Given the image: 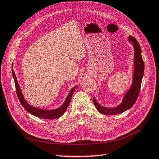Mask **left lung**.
Masks as SVG:
<instances>
[{
	"mask_svg": "<svg viewBox=\"0 0 159 159\" xmlns=\"http://www.w3.org/2000/svg\"><path fill=\"white\" fill-rule=\"evenodd\" d=\"M129 40L132 43L134 48V72L133 76V83L129 91L125 95L123 102L120 106L114 108H107L100 106L93 98V102L98 111L103 115H114L119 114L128 109L130 108L134 104L138 98L139 91L141 89L142 78L144 72V61L141 56V50L138 41L132 35H129Z\"/></svg>",
	"mask_w": 159,
	"mask_h": 159,
	"instance_id": "1",
	"label": "left lung"
}]
</instances>
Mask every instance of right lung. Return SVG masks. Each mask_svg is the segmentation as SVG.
Listing matches in <instances>:
<instances>
[{"mask_svg":"<svg viewBox=\"0 0 159 159\" xmlns=\"http://www.w3.org/2000/svg\"><path fill=\"white\" fill-rule=\"evenodd\" d=\"M12 68H13V64H12ZM12 74H13V77H14V79L16 94H17V96L19 99V101H20L21 105L23 106V108L28 112H30V114L37 116V117L41 118V119H55L59 118L61 116H62L64 113L65 112L66 110L67 109L68 106H69V103L70 102L71 98H72L73 91L75 90L76 86L73 87L72 90H70L69 94V95H68V97H67L65 102H64V104L61 107H60L59 108L51 110V111H48V110H41V109H38V108H35V107H32L30 104H28V103L25 101L23 95H22L21 90L20 89V86H19L17 79H16V74L13 69H12Z\"/></svg>","mask_w":159,"mask_h":159,"instance_id":"add662e5","label":"right lung"}]
</instances>
